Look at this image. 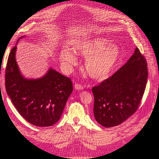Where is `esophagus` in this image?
<instances>
[{
    "instance_id": "obj_1",
    "label": "esophagus",
    "mask_w": 159,
    "mask_h": 159,
    "mask_svg": "<svg viewBox=\"0 0 159 159\" xmlns=\"http://www.w3.org/2000/svg\"><path fill=\"white\" fill-rule=\"evenodd\" d=\"M74 88H75V89H78V90H81V89H83V88H84L83 85H81L80 84H76L74 85Z\"/></svg>"
}]
</instances>
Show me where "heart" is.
<instances>
[{
    "label": "heart",
    "instance_id": "obj_1",
    "mask_svg": "<svg viewBox=\"0 0 159 159\" xmlns=\"http://www.w3.org/2000/svg\"><path fill=\"white\" fill-rule=\"evenodd\" d=\"M80 56L88 57L85 68L89 76L96 80L106 79L113 70L120 56L118 47L111 45V42L103 38H95L81 43L74 48ZM60 58L64 64L70 67L75 64L76 57L70 52L63 51Z\"/></svg>",
    "mask_w": 159,
    "mask_h": 159
}]
</instances>
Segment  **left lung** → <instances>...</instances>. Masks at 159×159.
<instances>
[{
    "label": "left lung",
    "mask_w": 159,
    "mask_h": 159,
    "mask_svg": "<svg viewBox=\"0 0 159 159\" xmlns=\"http://www.w3.org/2000/svg\"><path fill=\"white\" fill-rule=\"evenodd\" d=\"M148 77L147 62L136 48L126 64L92 88L96 121L105 127L119 125L138 109Z\"/></svg>",
    "instance_id": "left-lung-1"
}]
</instances>
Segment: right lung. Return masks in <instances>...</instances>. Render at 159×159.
Listing matches in <instances>:
<instances>
[{"label":"right lung","mask_w":159,"mask_h":159,"mask_svg":"<svg viewBox=\"0 0 159 159\" xmlns=\"http://www.w3.org/2000/svg\"><path fill=\"white\" fill-rule=\"evenodd\" d=\"M16 46L8 56L5 73L7 94L18 112L35 126L49 127L60 119L73 91L71 79L50 69L42 78H24L15 60Z\"/></svg>","instance_id":"1"}]
</instances>
